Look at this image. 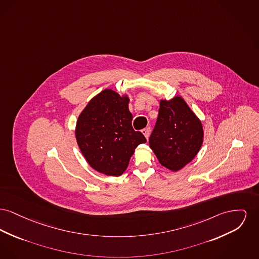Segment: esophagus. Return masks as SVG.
I'll return each instance as SVG.
<instances>
[{
    "mask_svg": "<svg viewBox=\"0 0 259 259\" xmlns=\"http://www.w3.org/2000/svg\"><path fill=\"white\" fill-rule=\"evenodd\" d=\"M142 133L144 134V136L146 137V139H149V137H150V133H151V130H150V128H145V129H143V130H142Z\"/></svg>",
    "mask_w": 259,
    "mask_h": 259,
    "instance_id": "obj_1",
    "label": "esophagus"
}]
</instances>
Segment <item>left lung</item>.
I'll return each mask as SVG.
<instances>
[{
	"instance_id": "obj_1",
	"label": "left lung",
	"mask_w": 259,
	"mask_h": 259,
	"mask_svg": "<svg viewBox=\"0 0 259 259\" xmlns=\"http://www.w3.org/2000/svg\"><path fill=\"white\" fill-rule=\"evenodd\" d=\"M203 141L201 122L181 97L160 101L150 147L159 163L178 171L194 159Z\"/></svg>"
}]
</instances>
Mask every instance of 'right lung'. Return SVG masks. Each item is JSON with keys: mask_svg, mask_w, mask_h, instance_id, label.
<instances>
[{"mask_svg": "<svg viewBox=\"0 0 259 259\" xmlns=\"http://www.w3.org/2000/svg\"><path fill=\"white\" fill-rule=\"evenodd\" d=\"M129 98L106 89L93 98L76 123L77 144L92 168L120 176L145 136L132 127Z\"/></svg>", "mask_w": 259, "mask_h": 259, "instance_id": "right-lung-1", "label": "right lung"}]
</instances>
